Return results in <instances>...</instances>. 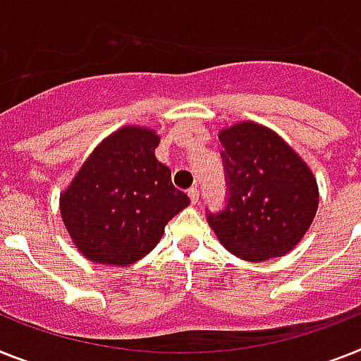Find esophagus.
Wrapping results in <instances>:
<instances>
[{"label": "esophagus", "mask_w": 361, "mask_h": 361, "mask_svg": "<svg viewBox=\"0 0 361 361\" xmlns=\"http://www.w3.org/2000/svg\"><path fill=\"white\" fill-rule=\"evenodd\" d=\"M188 195H190V199H192L193 204H197V202H199V190H197V186L190 188V190H188Z\"/></svg>", "instance_id": "1"}]
</instances>
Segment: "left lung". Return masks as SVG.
<instances>
[{
  "label": "left lung",
  "mask_w": 361,
  "mask_h": 361,
  "mask_svg": "<svg viewBox=\"0 0 361 361\" xmlns=\"http://www.w3.org/2000/svg\"><path fill=\"white\" fill-rule=\"evenodd\" d=\"M219 140L228 199L221 212L208 214L217 240L247 262L288 255L319 207L312 169L275 130L255 121L221 129Z\"/></svg>",
  "instance_id": "left-lung-1"
}]
</instances>
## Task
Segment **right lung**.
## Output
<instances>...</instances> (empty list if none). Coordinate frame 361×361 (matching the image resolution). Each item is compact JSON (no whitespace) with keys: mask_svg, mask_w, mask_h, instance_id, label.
<instances>
[{"mask_svg":"<svg viewBox=\"0 0 361 361\" xmlns=\"http://www.w3.org/2000/svg\"><path fill=\"white\" fill-rule=\"evenodd\" d=\"M149 127L125 125L106 136L61 193V216L77 251L105 266H129L153 251L164 227L190 204L171 183Z\"/></svg>","mask_w":361,"mask_h":361,"instance_id":"right-lung-1","label":"right lung"}]
</instances>
